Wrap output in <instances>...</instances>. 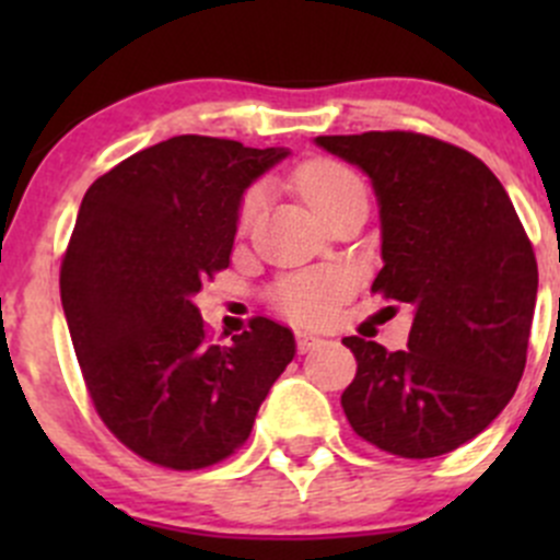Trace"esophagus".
<instances>
[{
  "label": "esophagus",
  "mask_w": 560,
  "mask_h": 560,
  "mask_svg": "<svg viewBox=\"0 0 560 560\" xmlns=\"http://www.w3.org/2000/svg\"><path fill=\"white\" fill-rule=\"evenodd\" d=\"M295 338H298V349H301V352H312V349L325 343L319 336H314V332H306V330H298Z\"/></svg>",
  "instance_id": "1"
}]
</instances>
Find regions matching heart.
<instances>
[{"mask_svg": "<svg viewBox=\"0 0 560 560\" xmlns=\"http://www.w3.org/2000/svg\"><path fill=\"white\" fill-rule=\"evenodd\" d=\"M298 189L303 191L312 208L322 219H330L343 206L354 200H365V186L360 175L336 160H314L303 165L295 175ZM262 208V189L254 186L244 195L238 208V228L246 230ZM349 279L336 268L306 270L281 279L273 290L276 306L298 322H327L336 314L338 303L347 298Z\"/></svg>", "mask_w": 560, "mask_h": 560, "instance_id": "1", "label": "heart"}]
</instances>
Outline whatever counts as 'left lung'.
Listing matches in <instances>:
<instances>
[{
    "mask_svg": "<svg viewBox=\"0 0 560 560\" xmlns=\"http://www.w3.org/2000/svg\"><path fill=\"white\" fill-rule=\"evenodd\" d=\"M314 143L371 178L385 262L371 290L415 308L398 352L343 338L358 360L343 415L385 453H453L501 415L525 369L539 270L515 206L482 160L428 135Z\"/></svg>",
    "mask_w": 560,
    "mask_h": 560,
    "instance_id": "8db88e82",
    "label": "left lung"
}]
</instances>
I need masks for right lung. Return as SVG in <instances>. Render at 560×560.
I'll use <instances>...</instances> for the list:
<instances>
[{
  "label": "right lung",
  "mask_w": 560,
  "mask_h": 560,
  "mask_svg": "<svg viewBox=\"0 0 560 560\" xmlns=\"http://www.w3.org/2000/svg\"><path fill=\"white\" fill-rule=\"evenodd\" d=\"M287 149L178 135L100 175L61 259V306L113 436L191 471L233 455L295 358L290 327L254 316L219 347L195 295L230 265L244 191Z\"/></svg>",
  "instance_id": "obj_1"
}]
</instances>
